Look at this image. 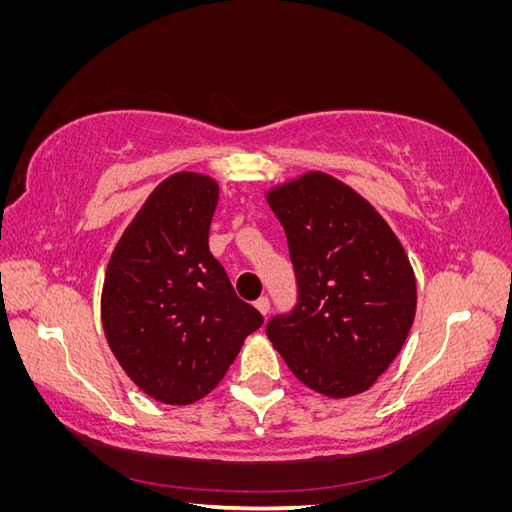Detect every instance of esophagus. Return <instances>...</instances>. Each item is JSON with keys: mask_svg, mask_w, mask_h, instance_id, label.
<instances>
[{"mask_svg": "<svg viewBox=\"0 0 512 512\" xmlns=\"http://www.w3.org/2000/svg\"><path fill=\"white\" fill-rule=\"evenodd\" d=\"M256 309H258V312L262 314V316H267L269 314V309H271V305H269V299L267 297H260L256 303Z\"/></svg>", "mask_w": 512, "mask_h": 512, "instance_id": "34e87169", "label": "esophagus"}]
</instances>
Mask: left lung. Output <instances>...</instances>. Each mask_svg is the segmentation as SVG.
<instances>
[{
	"mask_svg": "<svg viewBox=\"0 0 512 512\" xmlns=\"http://www.w3.org/2000/svg\"><path fill=\"white\" fill-rule=\"evenodd\" d=\"M282 222L299 301L267 324L273 348L309 389L344 399L374 386L416 314L404 245L374 205L322 170L267 194Z\"/></svg>",
	"mask_w": 512,
	"mask_h": 512,
	"instance_id": "left-lung-1",
	"label": "left lung"
}]
</instances>
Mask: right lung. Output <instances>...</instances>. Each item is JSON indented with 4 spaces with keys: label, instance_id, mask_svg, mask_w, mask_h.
I'll list each match as a JSON object with an SVG mask.
<instances>
[{
    "label": "right lung",
    "instance_id": "add662e5",
    "mask_svg": "<svg viewBox=\"0 0 512 512\" xmlns=\"http://www.w3.org/2000/svg\"><path fill=\"white\" fill-rule=\"evenodd\" d=\"M218 198L209 175L166 177L123 230L104 273L106 342L138 389L162 404L209 395L262 324L209 252Z\"/></svg>",
    "mask_w": 512,
    "mask_h": 512
}]
</instances>
